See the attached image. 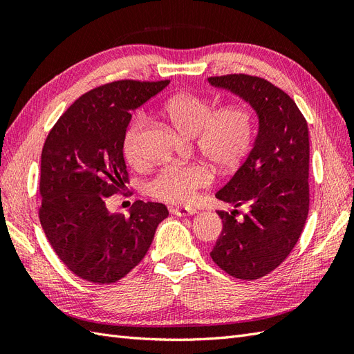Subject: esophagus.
<instances>
[{
	"label": "esophagus",
	"instance_id": "esophagus-1",
	"mask_svg": "<svg viewBox=\"0 0 354 354\" xmlns=\"http://www.w3.org/2000/svg\"><path fill=\"white\" fill-rule=\"evenodd\" d=\"M171 212H173L174 216H178V217H187V216H194V214H196V209L186 208V207H176V208L171 209Z\"/></svg>",
	"mask_w": 354,
	"mask_h": 354
}]
</instances>
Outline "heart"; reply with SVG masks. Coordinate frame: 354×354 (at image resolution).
Returning a JSON list of instances; mask_svg holds the SVG:
<instances>
[{
    "mask_svg": "<svg viewBox=\"0 0 354 354\" xmlns=\"http://www.w3.org/2000/svg\"><path fill=\"white\" fill-rule=\"evenodd\" d=\"M164 113L180 131L195 136L198 151L221 171L239 167L254 146L257 115L248 104L232 103L216 111V106L207 97L181 93L164 103ZM146 127V115L138 113L124 133V156L134 168L146 162L143 151ZM212 180V169L207 164L171 162L147 181L146 190L158 201L187 205Z\"/></svg>",
    "mask_w": 354,
    "mask_h": 354,
    "instance_id": "b5f03b06",
    "label": "heart"
}]
</instances>
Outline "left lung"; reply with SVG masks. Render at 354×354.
<instances>
[{
	"label": "left lung",
	"mask_w": 354,
	"mask_h": 354,
	"mask_svg": "<svg viewBox=\"0 0 354 354\" xmlns=\"http://www.w3.org/2000/svg\"><path fill=\"white\" fill-rule=\"evenodd\" d=\"M250 102L260 118L255 146L217 198L238 209L218 211L223 221L211 259L221 270L255 281L279 267L301 236L308 216V127L289 95L264 78L245 73L211 77Z\"/></svg>",
	"instance_id": "obj_1"
}]
</instances>
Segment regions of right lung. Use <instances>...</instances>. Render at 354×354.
I'll use <instances>...</instances> for the list:
<instances>
[{
	"instance_id": "obj_1",
	"label": "right lung",
	"mask_w": 354,
	"mask_h": 354,
	"mask_svg": "<svg viewBox=\"0 0 354 354\" xmlns=\"http://www.w3.org/2000/svg\"><path fill=\"white\" fill-rule=\"evenodd\" d=\"M168 80H121L85 93L48 133L41 153L38 209L46 236L68 269L84 281L113 283L143 260L164 203L136 201L130 217L111 214L104 201L130 181L122 138L131 111Z\"/></svg>"
}]
</instances>
